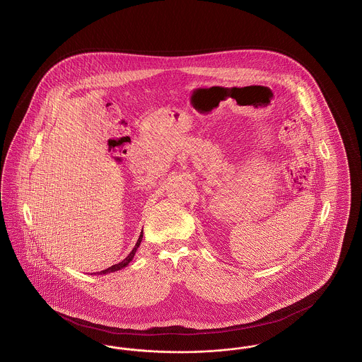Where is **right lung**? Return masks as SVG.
Wrapping results in <instances>:
<instances>
[{
	"label": "right lung",
	"instance_id": "obj_1",
	"mask_svg": "<svg viewBox=\"0 0 362 362\" xmlns=\"http://www.w3.org/2000/svg\"><path fill=\"white\" fill-rule=\"evenodd\" d=\"M141 240H143V230L140 233V237H139V240H137V243H136V245L132 249V252H130L129 255L124 259V260L121 261V262H118V264H115V265H112V267H109V268H106V269H103L100 272V275H106V274H112V272H117V271H119V269H122V268H125L128 264H129L130 261L133 260V257H134V255H136V252H137V249H139V246L141 244Z\"/></svg>",
	"mask_w": 362,
	"mask_h": 362
}]
</instances>
